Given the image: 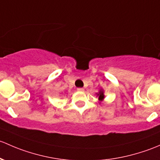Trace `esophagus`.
Here are the masks:
<instances>
[{
	"instance_id": "1",
	"label": "esophagus",
	"mask_w": 160,
	"mask_h": 160,
	"mask_svg": "<svg viewBox=\"0 0 160 160\" xmlns=\"http://www.w3.org/2000/svg\"><path fill=\"white\" fill-rule=\"evenodd\" d=\"M77 90H78V92H83L84 88H77Z\"/></svg>"
}]
</instances>
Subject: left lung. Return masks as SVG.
Returning a JSON list of instances; mask_svg holds the SVG:
<instances>
[{
    "label": "left lung",
    "instance_id": "obj_1",
    "mask_svg": "<svg viewBox=\"0 0 160 160\" xmlns=\"http://www.w3.org/2000/svg\"><path fill=\"white\" fill-rule=\"evenodd\" d=\"M104 93L105 92H104V89H103V88H100L98 93H96L97 96L98 97V100H99L100 102H102L103 100H104V98H105Z\"/></svg>",
    "mask_w": 160,
    "mask_h": 160
}]
</instances>
